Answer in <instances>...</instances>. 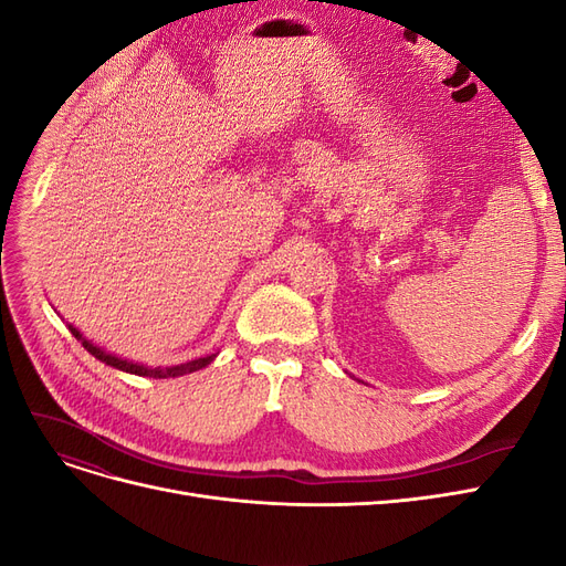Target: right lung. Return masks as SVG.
<instances>
[{
	"label": "right lung",
	"instance_id": "add662e5",
	"mask_svg": "<svg viewBox=\"0 0 566 566\" xmlns=\"http://www.w3.org/2000/svg\"><path fill=\"white\" fill-rule=\"evenodd\" d=\"M71 328V333L82 342V347L87 349L92 356H96L98 361H104L106 366H113L117 370H125V373H132V375H144V378H179V375H186V373H196L205 366H210L214 361L217 354H210V356H200V358H193V361L188 364H179V366H169V368H150V366H142V364H134V361H127V358H119L115 354H108L101 347L92 345V342L87 337H82V333L77 328H73V325H67Z\"/></svg>",
	"mask_w": 566,
	"mask_h": 566
}]
</instances>
